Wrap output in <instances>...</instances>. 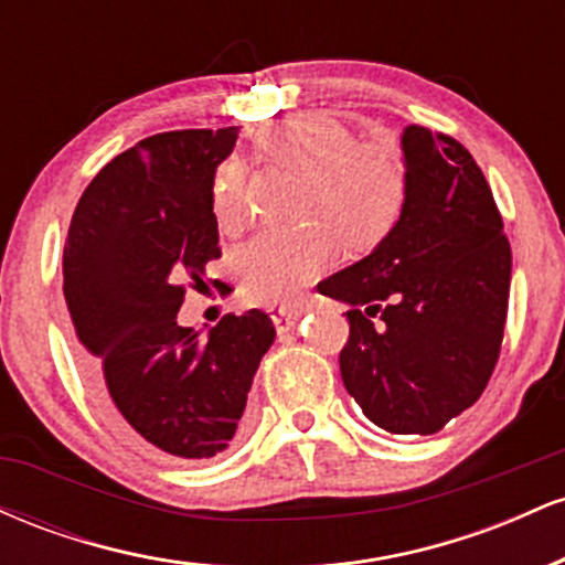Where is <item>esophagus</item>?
Returning a JSON list of instances; mask_svg holds the SVG:
<instances>
[{"label":"esophagus","mask_w":565,"mask_h":565,"mask_svg":"<svg viewBox=\"0 0 565 565\" xmlns=\"http://www.w3.org/2000/svg\"><path fill=\"white\" fill-rule=\"evenodd\" d=\"M302 313L305 310L295 308V305H278V308L270 310V319H274L278 332H289V329L300 321Z\"/></svg>","instance_id":"34e87169"}]
</instances>
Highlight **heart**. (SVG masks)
I'll list each match as a JSON object with an SVG mask.
<instances>
[{
	"mask_svg": "<svg viewBox=\"0 0 565 565\" xmlns=\"http://www.w3.org/2000/svg\"><path fill=\"white\" fill-rule=\"evenodd\" d=\"M260 151L276 164L308 178L305 220L310 228L263 233L238 252L236 274L252 302H291L332 268L337 239L350 249L380 242L398 217L406 196V161L393 140H353L332 114H295L265 127ZM212 206L225 231L242 225L244 172L236 161L220 164Z\"/></svg>",
	"mask_w": 565,
	"mask_h": 565,
	"instance_id": "heart-1",
	"label": "heart"
}]
</instances>
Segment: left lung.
<instances>
[{"label": "left lung", "mask_w": 565, "mask_h": 565, "mask_svg": "<svg viewBox=\"0 0 565 565\" xmlns=\"http://www.w3.org/2000/svg\"><path fill=\"white\" fill-rule=\"evenodd\" d=\"M401 151L398 220L372 255L319 291L350 305L340 372L355 404L395 436H433L489 385L512 255L491 188L462 142L408 125Z\"/></svg>", "instance_id": "1"}]
</instances>
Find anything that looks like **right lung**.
Returning <instances> with one entry per match:
<instances>
[{
  "instance_id": "1",
  "label": "right lung",
  "mask_w": 565,
  "mask_h": 565,
  "mask_svg": "<svg viewBox=\"0 0 565 565\" xmlns=\"http://www.w3.org/2000/svg\"><path fill=\"white\" fill-rule=\"evenodd\" d=\"M236 138L238 127L174 129L127 148L82 193L63 249L89 393L119 430L174 462L236 444L276 340L263 310L223 316L206 340L178 327L185 289H204L220 257L212 185Z\"/></svg>"
}]
</instances>
